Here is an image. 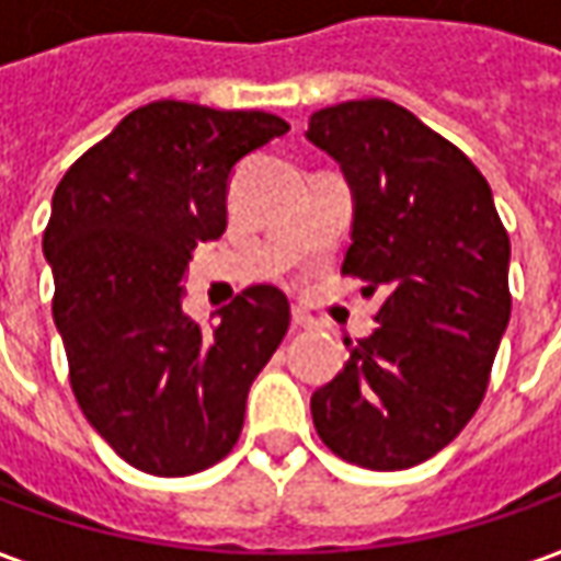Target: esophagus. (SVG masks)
Segmentation results:
<instances>
[{
    "mask_svg": "<svg viewBox=\"0 0 561 561\" xmlns=\"http://www.w3.org/2000/svg\"><path fill=\"white\" fill-rule=\"evenodd\" d=\"M291 325H295V329H310V325H313V319H310V313H307V310L291 307Z\"/></svg>",
    "mask_w": 561,
    "mask_h": 561,
    "instance_id": "34e87169",
    "label": "esophagus"
}]
</instances>
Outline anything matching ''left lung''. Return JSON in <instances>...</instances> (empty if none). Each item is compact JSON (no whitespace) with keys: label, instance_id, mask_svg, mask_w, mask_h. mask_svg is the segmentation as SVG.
<instances>
[{"label":"left lung","instance_id":"8db88e82","mask_svg":"<svg viewBox=\"0 0 561 561\" xmlns=\"http://www.w3.org/2000/svg\"><path fill=\"white\" fill-rule=\"evenodd\" d=\"M307 139L354 185L341 276L381 295L369 339L310 397L322 444L373 469H410L481 407L510 325V236L488 180L459 148L388 99L322 107Z\"/></svg>","mask_w":561,"mask_h":561}]
</instances>
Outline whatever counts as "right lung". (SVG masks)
Masks as SVG:
<instances>
[{
    "label": "right lung",
    "mask_w": 561,
    "mask_h": 561,
    "mask_svg": "<svg viewBox=\"0 0 561 561\" xmlns=\"http://www.w3.org/2000/svg\"><path fill=\"white\" fill-rule=\"evenodd\" d=\"M288 133L263 111L151 102L61 176L43 232L51 313L89 425L133 469L183 478L232 454L251 381L291 307L251 285L217 319L183 310L185 263L226 232L232 167Z\"/></svg>",
    "instance_id": "obj_1"
}]
</instances>
